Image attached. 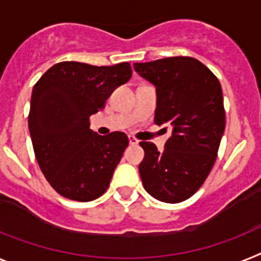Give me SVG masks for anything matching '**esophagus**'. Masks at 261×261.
I'll return each instance as SVG.
<instances>
[{"label": "esophagus", "instance_id": "obj_1", "mask_svg": "<svg viewBox=\"0 0 261 261\" xmlns=\"http://www.w3.org/2000/svg\"><path fill=\"white\" fill-rule=\"evenodd\" d=\"M128 142H130V144H133V146H135V144L139 143V141H138L137 138H134V137H128Z\"/></svg>", "mask_w": 261, "mask_h": 261}]
</instances>
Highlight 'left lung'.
<instances>
[{
  "mask_svg": "<svg viewBox=\"0 0 261 261\" xmlns=\"http://www.w3.org/2000/svg\"><path fill=\"white\" fill-rule=\"evenodd\" d=\"M142 78L156 89L155 123L171 126L164 150L141 142L139 174L155 199L179 203L198 191L216 161L225 127L220 82L191 57L134 63Z\"/></svg>",
  "mask_w": 261,
  "mask_h": 261,
  "instance_id": "obj_1",
  "label": "left lung"
}]
</instances>
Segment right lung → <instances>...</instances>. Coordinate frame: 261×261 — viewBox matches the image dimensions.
I'll return each instance as SVG.
<instances>
[{
  "mask_svg": "<svg viewBox=\"0 0 261 261\" xmlns=\"http://www.w3.org/2000/svg\"><path fill=\"white\" fill-rule=\"evenodd\" d=\"M130 78L128 62H61L33 89L29 131L34 154L50 186L65 198L90 201L109 188L128 138L120 131L98 135L90 128L89 118Z\"/></svg>",
  "mask_w": 261,
  "mask_h": 261,
  "instance_id": "1",
  "label": "right lung"
}]
</instances>
